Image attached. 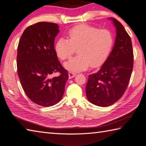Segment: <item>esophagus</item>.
<instances>
[{
	"mask_svg": "<svg viewBox=\"0 0 146 146\" xmlns=\"http://www.w3.org/2000/svg\"><path fill=\"white\" fill-rule=\"evenodd\" d=\"M76 75V74H75V73L73 72H69L68 73V76H69V78H72L73 77H75Z\"/></svg>",
	"mask_w": 146,
	"mask_h": 146,
	"instance_id": "obj_1",
	"label": "esophagus"
}]
</instances>
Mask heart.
I'll use <instances>...</instances> for the list:
<instances>
[{
	"label": "heart",
	"mask_w": 146,
	"mask_h": 146,
	"mask_svg": "<svg viewBox=\"0 0 146 146\" xmlns=\"http://www.w3.org/2000/svg\"><path fill=\"white\" fill-rule=\"evenodd\" d=\"M68 39L60 38L55 45L58 56L62 60L70 59L75 49L76 57L64 63L67 70L73 71L85 70L90 66H101L106 60L113 44V37L107 29L80 24L71 28L68 33Z\"/></svg>",
	"instance_id": "heart-1"
}]
</instances>
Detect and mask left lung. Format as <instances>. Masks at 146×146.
Instances as JSON below:
<instances>
[{"instance_id":"left-lung-1","label":"left lung","mask_w":146,"mask_h":146,"mask_svg":"<svg viewBox=\"0 0 146 146\" xmlns=\"http://www.w3.org/2000/svg\"><path fill=\"white\" fill-rule=\"evenodd\" d=\"M116 28L113 48L97 73L90 75L86 85L87 99L99 107H108L122 97L129 85L134 64L131 39L115 18H109Z\"/></svg>"}]
</instances>
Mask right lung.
<instances>
[{
	"instance_id": "1",
	"label": "right lung",
	"mask_w": 146,
	"mask_h": 146,
	"mask_svg": "<svg viewBox=\"0 0 146 146\" xmlns=\"http://www.w3.org/2000/svg\"><path fill=\"white\" fill-rule=\"evenodd\" d=\"M59 32L57 24L40 22L24 30L17 47V73L22 87L31 100L42 107L52 106L61 100L68 79L54 49ZM56 72L59 75L54 77Z\"/></svg>"
}]
</instances>
